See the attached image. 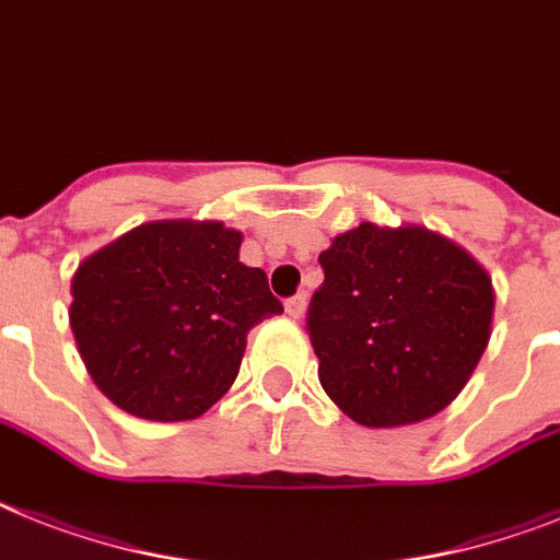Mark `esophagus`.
Here are the masks:
<instances>
[{"label":"esophagus","mask_w":560,"mask_h":560,"mask_svg":"<svg viewBox=\"0 0 560 560\" xmlns=\"http://www.w3.org/2000/svg\"><path fill=\"white\" fill-rule=\"evenodd\" d=\"M284 311H288L290 319H302L304 311H307V299H304V293L288 299V302H284Z\"/></svg>","instance_id":"1"}]
</instances>
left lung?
<instances>
[{"mask_svg":"<svg viewBox=\"0 0 560 560\" xmlns=\"http://www.w3.org/2000/svg\"><path fill=\"white\" fill-rule=\"evenodd\" d=\"M319 265L307 334L327 397L368 429L443 411L492 336L489 272L425 226L368 221L336 235Z\"/></svg>","mask_w":560,"mask_h":560,"instance_id":"obj_1","label":"left lung"}]
</instances>
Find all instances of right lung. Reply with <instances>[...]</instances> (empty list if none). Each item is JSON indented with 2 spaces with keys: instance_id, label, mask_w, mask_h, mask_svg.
Here are the masks:
<instances>
[{
  "instance_id": "right-lung-1",
  "label": "right lung",
  "mask_w": 560,
  "mask_h": 560,
  "mask_svg": "<svg viewBox=\"0 0 560 560\" xmlns=\"http://www.w3.org/2000/svg\"><path fill=\"white\" fill-rule=\"evenodd\" d=\"M218 221H152L77 267L71 330L91 380L143 420H195L235 383L247 334L284 307Z\"/></svg>"
}]
</instances>
